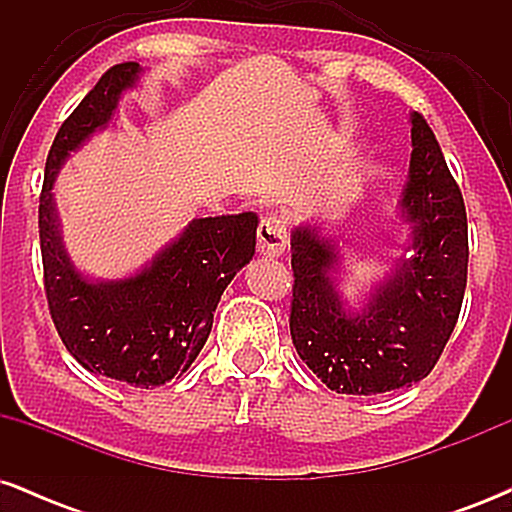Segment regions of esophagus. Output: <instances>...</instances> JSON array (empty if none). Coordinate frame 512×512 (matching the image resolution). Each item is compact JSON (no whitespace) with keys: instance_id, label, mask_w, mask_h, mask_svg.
Masks as SVG:
<instances>
[{"instance_id":"1","label":"esophagus","mask_w":512,"mask_h":512,"mask_svg":"<svg viewBox=\"0 0 512 512\" xmlns=\"http://www.w3.org/2000/svg\"><path fill=\"white\" fill-rule=\"evenodd\" d=\"M289 245V228L281 216H264L260 228H257V250L264 257H281Z\"/></svg>"}]
</instances>
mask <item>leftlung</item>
Listing matches in <instances>:
<instances>
[{"label":"left lung","mask_w":512,"mask_h":512,"mask_svg":"<svg viewBox=\"0 0 512 512\" xmlns=\"http://www.w3.org/2000/svg\"><path fill=\"white\" fill-rule=\"evenodd\" d=\"M402 211L414 223L409 255L361 313H346L330 279L337 252L315 228L291 238V339L330 390L378 395L431 373L460 317L467 286V211L424 115H411Z\"/></svg>","instance_id":"8db88e82"}]
</instances>
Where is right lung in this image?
<instances>
[{
    "instance_id": "add662e5",
    "label": "right lung",
    "mask_w": 512,
    "mask_h": 512,
    "mask_svg": "<svg viewBox=\"0 0 512 512\" xmlns=\"http://www.w3.org/2000/svg\"><path fill=\"white\" fill-rule=\"evenodd\" d=\"M139 72L137 62L110 67L62 122L45 163L38 233L45 298L69 354L91 373L149 390L185 373L202 351L221 293L255 255L257 216L195 219L132 279L93 284L76 272L57 233L52 182L69 151L110 120Z\"/></svg>"
}]
</instances>
